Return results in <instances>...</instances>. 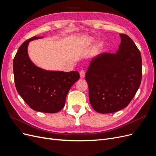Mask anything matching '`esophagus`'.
Wrapping results in <instances>:
<instances>
[{
    "mask_svg": "<svg viewBox=\"0 0 156 156\" xmlns=\"http://www.w3.org/2000/svg\"><path fill=\"white\" fill-rule=\"evenodd\" d=\"M80 78H84V76H85V72H84V70H81L80 72Z\"/></svg>",
    "mask_w": 156,
    "mask_h": 156,
    "instance_id": "1",
    "label": "esophagus"
}]
</instances>
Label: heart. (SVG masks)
Masks as SVG:
<instances>
[{
    "instance_id": "obj_1",
    "label": "heart",
    "mask_w": 156,
    "mask_h": 156,
    "mask_svg": "<svg viewBox=\"0 0 156 156\" xmlns=\"http://www.w3.org/2000/svg\"><path fill=\"white\" fill-rule=\"evenodd\" d=\"M94 42V40L92 38H90V37H88V38L85 39V42L87 44H92Z\"/></svg>"
}]
</instances>
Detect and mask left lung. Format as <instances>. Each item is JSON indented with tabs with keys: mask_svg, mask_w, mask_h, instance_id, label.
Here are the masks:
<instances>
[{
	"mask_svg": "<svg viewBox=\"0 0 156 156\" xmlns=\"http://www.w3.org/2000/svg\"><path fill=\"white\" fill-rule=\"evenodd\" d=\"M119 35L121 43L117 52L94 57L86 73L91 106L101 114L125 108L141 82V53L130 37Z\"/></svg>",
	"mask_w": 156,
	"mask_h": 156,
	"instance_id": "8db88e82",
	"label": "left lung"
}]
</instances>
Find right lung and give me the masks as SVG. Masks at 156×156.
Segmentation results:
<instances>
[{"mask_svg":"<svg viewBox=\"0 0 156 156\" xmlns=\"http://www.w3.org/2000/svg\"><path fill=\"white\" fill-rule=\"evenodd\" d=\"M42 37H31L19 47L13 62L15 84L19 94L31 108L57 113L65 105L69 90L80 76L77 71L46 70L31 61L28 53L30 42Z\"/></svg>","mask_w":156,"mask_h":156,"instance_id":"add662e5","label":"right lung"}]
</instances>
